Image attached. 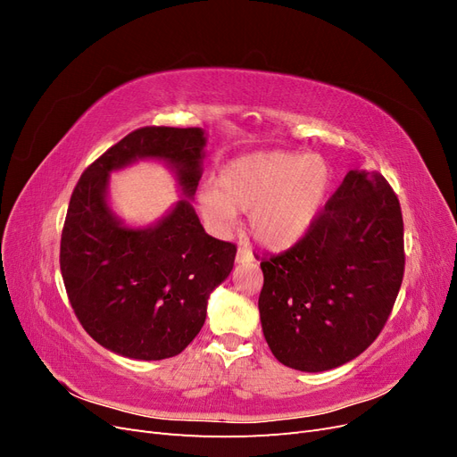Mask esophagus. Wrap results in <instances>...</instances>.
Instances as JSON below:
<instances>
[{"instance_id":"obj_1","label":"esophagus","mask_w":457,"mask_h":457,"mask_svg":"<svg viewBox=\"0 0 457 457\" xmlns=\"http://www.w3.org/2000/svg\"><path fill=\"white\" fill-rule=\"evenodd\" d=\"M250 261H253V253L247 250V247H238V252H237V262H250Z\"/></svg>"}]
</instances>
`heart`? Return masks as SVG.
<instances>
[{"instance_id":"heart-1","label":"heart","mask_w":457,"mask_h":457,"mask_svg":"<svg viewBox=\"0 0 457 457\" xmlns=\"http://www.w3.org/2000/svg\"><path fill=\"white\" fill-rule=\"evenodd\" d=\"M331 168L320 154L292 150L255 152L220 170L217 188L198 190L202 215L220 230L237 212H250L252 237L269 250L295 245L322 213L331 188Z\"/></svg>"}]
</instances>
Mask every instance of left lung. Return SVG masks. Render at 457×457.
<instances>
[{
	"mask_svg": "<svg viewBox=\"0 0 457 457\" xmlns=\"http://www.w3.org/2000/svg\"><path fill=\"white\" fill-rule=\"evenodd\" d=\"M262 334L284 366L337 368L364 353L389 318L404 276V223L378 171L351 170L312 228L261 259Z\"/></svg>",
	"mask_w": 457,
	"mask_h": 457,
	"instance_id": "left-lung-1",
	"label": "left lung"
}]
</instances>
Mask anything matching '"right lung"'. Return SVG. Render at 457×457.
I'll list each match as a JSON object with an SVG mask.
<instances>
[{"instance_id": "1", "label": "right lung", "mask_w": 457, "mask_h": 457, "mask_svg": "<svg viewBox=\"0 0 457 457\" xmlns=\"http://www.w3.org/2000/svg\"><path fill=\"white\" fill-rule=\"evenodd\" d=\"M204 146L200 128L135 129L96 158L72 192L61 238L64 287L79 324L116 354L163 361L185 351L205 322L207 297L232 270L237 245L205 234L188 200L156 225L123 227L106 202L108 175L143 158L163 160L192 198Z\"/></svg>"}]
</instances>
